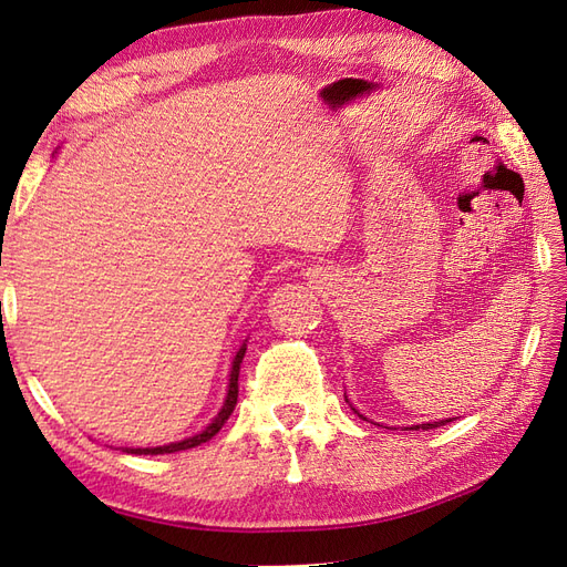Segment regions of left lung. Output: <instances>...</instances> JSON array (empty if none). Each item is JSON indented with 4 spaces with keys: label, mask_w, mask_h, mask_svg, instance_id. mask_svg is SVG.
Masks as SVG:
<instances>
[{
    "label": "left lung",
    "mask_w": 567,
    "mask_h": 567,
    "mask_svg": "<svg viewBox=\"0 0 567 567\" xmlns=\"http://www.w3.org/2000/svg\"><path fill=\"white\" fill-rule=\"evenodd\" d=\"M354 411V409H352ZM354 414H359V411H354ZM362 416V414H359ZM444 423H450V421H435V423H421V425H416V427H423V431H431V427H440V425H444Z\"/></svg>",
    "instance_id": "obj_1"
}]
</instances>
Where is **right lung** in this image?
Instances as JSON below:
<instances>
[{
    "label": "right lung",
    "mask_w": 567,
    "mask_h": 567,
    "mask_svg": "<svg viewBox=\"0 0 567 567\" xmlns=\"http://www.w3.org/2000/svg\"><path fill=\"white\" fill-rule=\"evenodd\" d=\"M244 354H246V346L236 352L234 357V367H231V379H229V392H227V402L225 406H221V411L217 414V419L205 427L203 433L188 437V440H182V442H175V444H165V447H153V450H130L134 454H173V452H182V450H192V447H198V444L213 440L219 431L221 425L227 423V419L231 416V411L236 406V400H238V369H241V362H244Z\"/></svg>",
    "instance_id": "obj_1"
}]
</instances>
